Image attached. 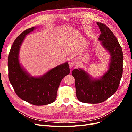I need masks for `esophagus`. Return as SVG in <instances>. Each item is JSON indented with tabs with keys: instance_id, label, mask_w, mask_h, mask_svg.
Segmentation results:
<instances>
[{
	"instance_id": "esophagus-1",
	"label": "esophagus",
	"mask_w": 132,
	"mask_h": 132,
	"mask_svg": "<svg viewBox=\"0 0 132 132\" xmlns=\"http://www.w3.org/2000/svg\"><path fill=\"white\" fill-rule=\"evenodd\" d=\"M76 63V59L75 58H70L69 61V65L70 68L73 67Z\"/></svg>"
}]
</instances>
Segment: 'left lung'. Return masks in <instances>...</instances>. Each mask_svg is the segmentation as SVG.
<instances>
[{
    "label": "left lung",
    "mask_w": 132,
    "mask_h": 132,
    "mask_svg": "<svg viewBox=\"0 0 132 132\" xmlns=\"http://www.w3.org/2000/svg\"><path fill=\"white\" fill-rule=\"evenodd\" d=\"M101 34L98 38L109 52L108 70L100 78H95L81 68L72 71L75 79L76 95L84 103H99L105 101L118 89L123 74L122 48L111 30L103 23L97 22Z\"/></svg>",
    "instance_id": "obj_1"
}]
</instances>
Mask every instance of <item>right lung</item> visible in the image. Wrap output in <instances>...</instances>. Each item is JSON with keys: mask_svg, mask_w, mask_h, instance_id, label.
Returning <instances> with one entry per match:
<instances>
[{"mask_svg": "<svg viewBox=\"0 0 132 132\" xmlns=\"http://www.w3.org/2000/svg\"><path fill=\"white\" fill-rule=\"evenodd\" d=\"M36 28L26 30L16 38L9 54L7 65L9 81L18 96L31 104L42 106L54 102L60 83L70 73V69L67 62L41 76L33 77L21 65L19 58L21 46L26 36Z\"/></svg>", "mask_w": 132, "mask_h": 132, "instance_id": "right-lung-1", "label": "right lung"}]
</instances>
